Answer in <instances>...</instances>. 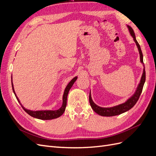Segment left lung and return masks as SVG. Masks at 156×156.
<instances>
[{
    "mask_svg": "<svg viewBox=\"0 0 156 156\" xmlns=\"http://www.w3.org/2000/svg\"><path fill=\"white\" fill-rule=\"evenodd\" d=\"M127 27L129 31L131 36L133 38V40L135 42L136 47H137V48H138L139 55H140V62L143 64V66H144L143 72L142 74V76H141L140 82L138 84L137 87H136L134 94L130 98L127 99V100L124 103H122V104L118 105H116L114 107H100V106L97 105L96 103L93 101L92 97H91V93H90V94H89L90 104V106H91L92 109L94 110V111L96 112L97 114H98L100 116H113L120 115V114H122V113H124L127 111H129V109H131V108L136 104V103L137 102L141 94V92H142L144 84L145 83L146 73H145L144 65L143 63V55L142 51H141L140 47L137 42V41H136V37H135V33H134L133 29H132V28L129 25H127Z\"/></svg>",
    "mask_w": 156,
    "mask_h": 156,
    "instance_id": "8db88e82",
    "label": "left lung"
}]
</instances>
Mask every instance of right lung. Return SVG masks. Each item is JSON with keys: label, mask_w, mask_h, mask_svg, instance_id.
<instances>
[{"label": "right lung", "mask_w": 156, "mask_h": 156, "mask_svg": "<svg viewBox=\"0 0 156 156\" xmlns=\"http://www.w3.org/2000/svg\"><path fill=\"white\" fill-rule=\"evenodd\" d=\"M77 79V76L75 77L73 79H72L71 80L70 82L67 84L66 87L64 92V94L62 96V105L61 106V107L58 110H55V111H52V110H40V111H32V110H29L27 109L25 107H23L22 105V104L21 103L20 99L18 98V97L17 96L15 90H14V87H13V84L12 83V89H13V92L15 94V96L17 98V100L18 101V102L20 103L22 108L24 109V111L29 114L30 116L35 118V119H40V120H52V119H57V118L60 117L61 115H62L63 113L65 111L66 109V104H67V97H68V92L69 91L70 88L72 87L73 84H74V83L75 82Z\"/></svg>", "instance_id": "add662e5"}]
</instances>
